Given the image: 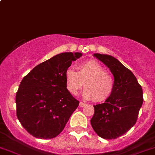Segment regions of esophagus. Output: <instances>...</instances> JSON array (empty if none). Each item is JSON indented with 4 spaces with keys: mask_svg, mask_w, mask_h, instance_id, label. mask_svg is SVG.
I'll return each instance as SVG.
<instances>
[{
    "mask_svg": "<svg viewBox=\"0 0 155 155\" xmlns=\"http://www.w3.org/2000/svg\"><path fill=\"white\" fill-rule=\"evenodd\" d=\"M85 105H86V104L83 103V102H80V103H79V107H85Z\"/></svg>",
    "mask_w": 155,
    "mask_h": 155,
    "instance_id": "1",
    "label": "esophagus"
}]
</instances>
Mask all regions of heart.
I'll return each instance as SVG.
<instances>
[{"instance_id":"obj_1","label":"heart","mask_w":155,"mask_h":155,"mask_svg":"<svg viewBox=\"0 0 155 155\" xmlns=\"http://www.w3.org/2000/svg\"><path fill=\"white\" fill-rule=\"evenodd\" d=\"M66 87L69 92L76 94L83 87V97L94 102L107 100L114 92L115 81L112 75L94 60L84 61L77 66V72L73 68L66 70Z\"/></svg>"}]
</instances>
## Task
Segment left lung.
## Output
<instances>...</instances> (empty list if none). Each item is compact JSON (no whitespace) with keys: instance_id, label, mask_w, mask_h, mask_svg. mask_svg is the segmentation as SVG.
<instances>
[{"instance_id":"1","label":"left lung","mask_w":155,"mask_h":155,"mask_svg":"<svg viewBox=\"0 0 155 155\" xmlns=\"http://www.w3.org/2000/svg\"><path fill=\"white\" fill-rule=\"evenodd\" d=\"M114 75L115 87L104 103L94 106L91 120L93 130L104 139H115L136 124L143 103V91L136 76L118 60L107 54H94Z\"/></svg>"}]
</instances>
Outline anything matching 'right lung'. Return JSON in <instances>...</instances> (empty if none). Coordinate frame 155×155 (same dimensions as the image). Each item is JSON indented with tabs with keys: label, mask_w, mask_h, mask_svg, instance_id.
Here are the masks:
<instances>
[{
	"label": "right lung",
	"mask_w": 155,
	"mask_h": 155,
	"mask_svg": "<svg viewBox=\"0 0 155 155\" xmlns=\"http://www.w3.org/2000/svg\"><path fill=\"white\" fill-rule=\"evenodd\" d=\"M81 53H61L33 68L22 79L16 94L21 125L38 139H53L65 127L79 101L66 87L64 74Z\"/></svg>",
	"instance_id": "obj_1"
}]
</instances>
